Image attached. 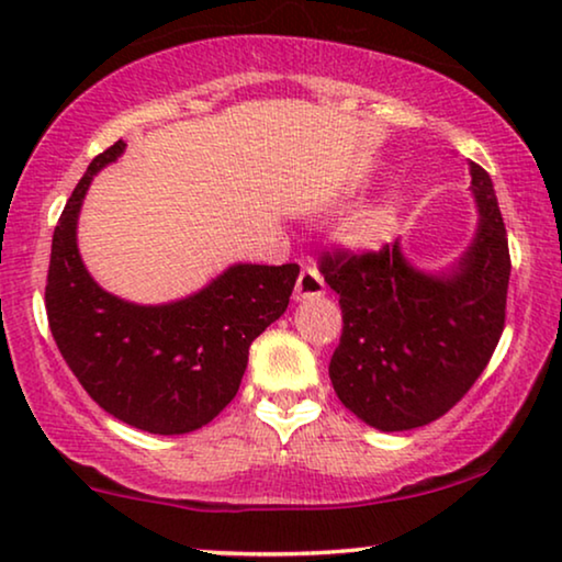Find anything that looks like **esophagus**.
<instances>
[{"mask_svg":"<svg viewBox=\"0 0 562 562\" xmlns=\"http://www.w3.org/2000/svg\"><path fill=\"white\" fill-rule=\"evenodd\" d=\"M325 294V279L314 266H304V271L299 273L296 286H294V299L296 302H304V299H314Z\"/></svg>","mask_w":562,"mask_h":562,"instance_id":"34e87169","label":"esophagus"}]
</instances>
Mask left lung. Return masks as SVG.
I'll list each match as a JSON object with an SVG mask.
<instances>
[{
  "instance_id": "left-lung-1",
  "label": "left lung",
  "mask_w": 562,
  "mask_h": 562,
  "mask_svg": "<svg viewBox=\"0 0 562 562\" xmlns=\"http://www.w3.org/2000/svg\"><path fill=\"white\" fill-rule=\"evenodd\" d=\"M471 183L479 233L450 273L417 271L398 243L319 258L342 310L329 381L337 398L381 432L425 427L448 414L504 333L509 240L494 183L479 164H471Z\"/></svg>"
}]
</instances>
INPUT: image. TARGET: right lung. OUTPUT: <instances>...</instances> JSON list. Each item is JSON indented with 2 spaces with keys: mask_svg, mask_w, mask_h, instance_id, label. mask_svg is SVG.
Here are the masks:
<instances>
[{
  "mask_svg": "<svg viewBox=\"0 0 562 562\" xmlns=\"http://www.w3.org/2000/svg\"><path fill=\"white\" fill-rule=\"evenodd\" d=\"M125 143L91 160L60 214L50 245L45 310L60 356L83 391L130 427L194 432L233 402L248 350L281 317L299 266L237 263L181 302L140 306L106 294L76 248V222L91 179Z\"/></svg>",
  "mask_w": 562,
  "mask_h": 562,
  "instance_id": "right-lung-1",
  "label": "right lung"
}]
</instances>
